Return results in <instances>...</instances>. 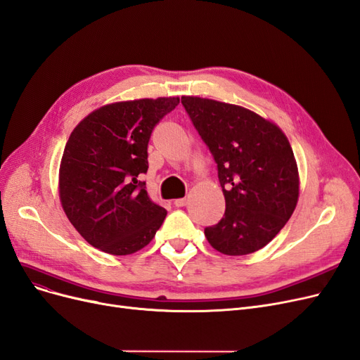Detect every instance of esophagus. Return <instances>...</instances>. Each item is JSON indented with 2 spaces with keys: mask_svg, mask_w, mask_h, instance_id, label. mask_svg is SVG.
<instances>
[{
  "mask_svg": "<svg viewBox=\"0 0 360 360\" xmlns=\"http://www.w3.org/2000/svg\"><path fill=\"white\" fill-rule=\"evenodd\" d=\"M186 204H188V200H186V198H179V200L174 201L176 207H184Z\"/></svg>",
  "mask_w": 360,
  "mask_h": 360,
  "instance_id": "esophagus-1",
  "label": "esophagus"
}]
</instances>
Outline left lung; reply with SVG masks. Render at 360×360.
Returning a JSON list of instances; mask_svg holds the SVG:
<instances>
[{
    "mask_svg": "<svg viewBox=\"0 0 360 360\" xmlns=\"http://www.w3.org/2000/svg\"><path fill=\"white\" fill-rule=\"evenodd\" d=\"M181 104L216 160L225 195V216L204 231L210 245L228 256L260 250L298 204L300 172L288 137L241 105L186 95Z\"/></svg>",
    "mask_w": 360,
    "mask_h": 360,
    "instance_id": "left-lung-1",
    "label": "left lung"
}]
</instances>
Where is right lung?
<instances>
[{"instance_id":"obj_1","label":"right lung","mask_w":360,"mask_h":360,"mask_svg":"<svg viewBox=\"0 0 360 360\" xmlns=\"http://www.w3.org/2000/svg\"><path fill=\"white\" fill-rule=\"evenodd\" d=\"M179 96L119 101L94 110L72 129L59 165V200L71 225L91 245L115 256L141 250L167 210L139 180L147 144Z\"/></svg>"}]
</instances>
